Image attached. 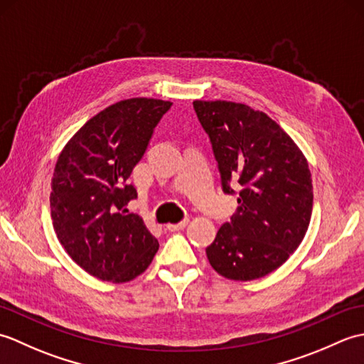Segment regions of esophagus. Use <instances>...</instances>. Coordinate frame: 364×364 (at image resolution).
Segmentation results:
<instances>
[{"mask_svg": "<svg viewBox=\"0 0 364 364\" xmlns=\"http://www.w3.org/2000/svg\"><path fill=\"white\" fill-rule=\"evenodd\" d=\"M189 223V219H184L183 222H178V223H167V230L168 231H178V230H183Z\"/></svg>", "mask_w": 364, "mask_h": 364, "instance_id": "esophagus-1", "label": "esophagus"}]
</instances>
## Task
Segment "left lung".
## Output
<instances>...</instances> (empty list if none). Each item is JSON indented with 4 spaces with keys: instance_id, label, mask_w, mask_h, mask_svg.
<instances>
[{
    "instance_id": "left-lung-1",
    "label": "left lung",
    "mask_w": 364,
    "mask_h": 364,
    "mask_svg": "<svg viewBox=\"0 0 364 364\" xmlns=\"http://www.w3.org/2000/svg\"><path fill=\"white\" fill-rule=\"evenodd\" d=\"M194 109L213 144L223 192L233 194L230 183L239 184L236 213L206 257L228 280L266 277L297 250L310 225L308 161L277 122L250 106L196 100Z\"/></svg>"
}]
</instances>
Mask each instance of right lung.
Masks as SVG:
<instances>
[{
	"instance_id": "obj_1",
	"label": "right lung",
	"mask_w": 364,
	"mask_h": 364,
	"mask_svg": "<svg viewBox=\"0 0 364 364\" xmlns=\"http://www.w3.org/2000/svg\"><path fill=\"white\" fill-rule=\"evenodd\" d=\"M172 103L129 98L107 106L76 131L51 180V219L76 264L103 282L127 283L145 272L159 244L142 218L127 214L137 197L128 178Z\"/></svg>"
}]
</instances>
